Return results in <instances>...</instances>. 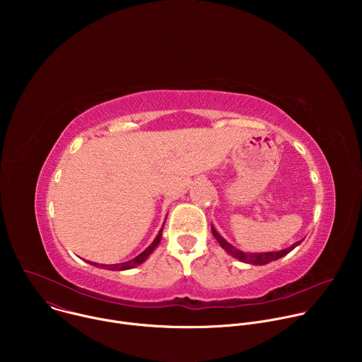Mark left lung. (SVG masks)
<instances>
[{"label":"left lung","mask_w":362,"mask_h":362,"mask_svg":"<svg viewBox=\"0 0 362 362\" xmlns=\"http://www.w3.org/2000/svg\"><path fill=\"white\" fill-rule=\"evenodd\" d=\"M212 233H214V236L216 238V240L219 242V245L230 255V256H233V257H236V259H239L240 262H245V264H249V265H267V264H269V262H272V261H278V259H281L282 256H285V255H288L291 250H293L298 245H300V242L303 240H298V242H295L293 245H291L289 247H285V249H282V250H276V252H242V250H239V249H236L235 246H232L228 240H225L219 233H218V230L212 226Z\"/></svg>","instance_id":"8db88e82"}]
</instances>
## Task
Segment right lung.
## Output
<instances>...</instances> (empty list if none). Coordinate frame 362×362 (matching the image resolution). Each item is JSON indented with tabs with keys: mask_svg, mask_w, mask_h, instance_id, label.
<instances>
[{
	"mask_svg": "<svg viewBox=\"0 0 362 362\" xmlns=\"http://www.w3.org/2000/svg\"><path fill=\"white\" fill-rule=\"evenodd\" d=\"M163 226H165V223H163ZM163 226H162V229L159 230V233H158V236L154 238V240L140 253V255H137L136 257H133V259H130V261H127V262H123V264H115V265H98V264H95V262H90L88 261V264L90 265H93V267H98V268H105V269H109V271H127V269H133V268H136L137 265H140V264H143L147 257L151 255V252L156 249L158 246H159V243H160V240H162V232H163Z\"/></svg>",
	"mask_w": 362,
	"mask_h": 362,
	"instance_id": "1",
	"label": "right lung"
}]
</instances>
